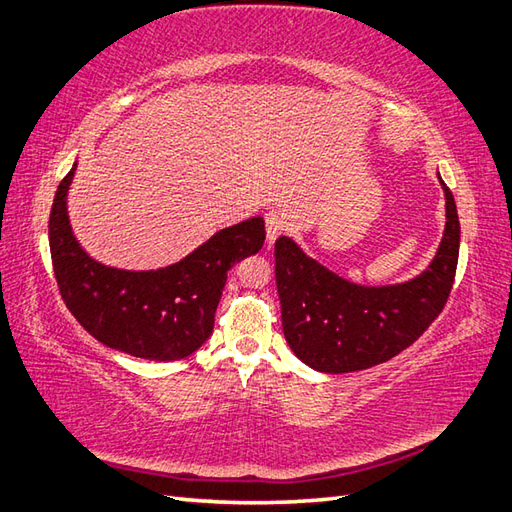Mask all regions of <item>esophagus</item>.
I'll return each instance as SVG.
<instances>
[{"label":"esophagus","mask_w":512,"mask_h":512,"mask_svg":"<svg viewBox=\"0 0 512 512\" xmlns=\"http://www.w3.org/2000/svg\"><path fill=\"white\" fill-rule=\"evenodd\" d=\"M265 225H267V243L274 245L276 238L289 227V219H287L285 212L269 210L265 214Z\"/></svg>","instance_id":"34e87169"}]
</instances>
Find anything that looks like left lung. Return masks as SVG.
Listing matches in <instances>:
<instances>
[{
  "instance_id": "1",
  "label": "left lung",
  "mask_w": 512,
  "mask_h": 512,
  "mask_svg": "<svg viewBox=\"0 0 512 512\" xmlns=\"http://www.w3.org/2000/svg\"><path fill=\"white\" fill-rule=\"evenodd\" d=\"M447 199L445 238L425 274L396 287H359L304 256L291 238L276 241L282 331L313 370L342 374L377 366L423 335L445 309L460 252L456 201Z\"/></svg>"
}]
</instances>
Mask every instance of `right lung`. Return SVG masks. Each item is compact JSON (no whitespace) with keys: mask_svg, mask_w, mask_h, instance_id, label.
I'll return each instance as SVG.
<instances>
[{"mask_svg":"<svg viewBox=\"0 0 512 512\" xmlns=\"http://www.w3.org/2000/svg\"><path fill=\"white\" fill-rule=\"evenodd\" d=\"M76 166L56 188L50 212L54 278L67 309L100 344L153 361L192 355L212 335L214 313L238 260L265 243L260 217L225 227L166 269L124 271L96 263L76 243L65 197Z\"/></svg>","mask_w":512,"mask_h":512,"instance_id":"obj_1","label":"right lung"}]
</instances>
